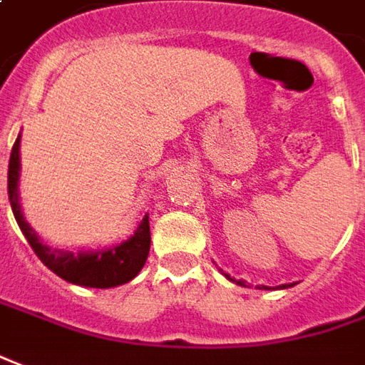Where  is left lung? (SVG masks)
I'll list each match as a JSON object with an SVG mask.
<instances>
[{"instance_id":"1","label":"left lung","mask_w":365,"mask_h":365,"mask_svg":"<svg viewBox=\"0 0 365 365\" xmlns=\"http://www.w3.org/2000/svg\"><path fill=\"white\" fill-rule=\"evenodd\" d=\"M227 277H230V276H227ZM237 284H242V286H244V282H237ZM262 287H264V289H266V286H262ZM284 287H286V286H284Z\"/></svg>"}]
</instances>
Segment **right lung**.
Returning a JSON list of instances; mask_svg holds the SVG:
<instances>
[{
    "label": "right lung",
    "mask_w": 365,
    "mask_h": 365,
    "mask_svg": "<svg viewBox=\"0 0 365 365\" xmlns=\"http://www.w3.org/2000/svg\"><path fill=\"white\" fill-rule=\"evenodd\" d=\"M17 180H19V138L11 148L9 155V170H7V193L9 203L16 215L19 230L26 235L27 244L36 255L46 264L53 274L69 284L88 287H113L128 284L130 279L140 274V269L148 259L151 244L150 220L143 217L140 227L130 240L121 242L120 245H111L110 250H98V252H79L68 254L59 250H49L37 240L36 232L27 225L21 215L19 200H17Z\"/></svg>",
    "instance_id": "1"
}]
</instances>
